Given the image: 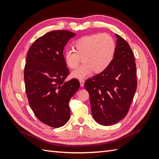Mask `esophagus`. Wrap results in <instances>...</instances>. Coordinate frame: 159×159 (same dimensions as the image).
I'll return each instance as SVG.
<instances>
[{
    "instance_id": "esophagus-1",
    "label": "esophagus",
    "mask_w": 159,
    "mask_h": 159,
    "mask_svg": "<svg viewBox=\"0 0 159 159\" xmlns=\"http://www.w3.org/2000/svg\"><path fill=\"white\" fill-rule=\"evenodd\" d=\"M80 86H81V87H84L85 81L84 80H80Z\"/></svg>"
}]
</instances>
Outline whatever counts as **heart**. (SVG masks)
<instances>
[{
    "label": "heart",
    "mask_w": 159,
    "mask_h": 159,
    "mask_svg": "<svg viewBox=\"0 0 159 159\" xmlns=\"http://www.w3.org/2000/svg\"><path fill=\"white\" fill-rule=\"evenodd\" d=\"M75 50L67 48L64 53L65 61L69 68L78 66L80 57L84 64L71 72V76L84 79L95 73H102L111 64L114 58L115 43L111 36L106 34H94L79 38L74 43Z\"/></svg>",
    "instance_id": "heart-1"
}]
</instances>
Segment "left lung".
Returning <instances> with one entry per match:
<instances>
[{"mask_svg": "<svg viewBox=\"0 0 159 159\" xmlns=\"http://www.w3.org/2000/svg\"><path fill=\"white\" fill-rule=\"evenodd\" d=\"M115 37L116 49L111 64L84 84L92 116L105 126L117 123L126 116L137 85L132 50L122 37L117 34Z\"/></svg>", "mask_w": 159, "mask_h": 159, "instance_id": "1", "label": "left lung"}]
</instances>
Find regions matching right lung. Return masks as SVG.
Wrapping results in <instances>:
<instances>
[{
	"label": "right lung",
	"mask_w": 159,
	"mask_h": 159,
	"mask_svg": "<svg viewBox=\"0 0 159 159\" xmlns=\"http://www.w3.org/2000/svg\"><path fill=\"white\" fill-rule=\"evenodd\" d=\"M75 36L68 30L50 32L38 38L27 54L24 74L28 102L36 117L52 127L69 121V102L80 86L76 79L65 81L70 71L63 50Z\"/></svg>",
	"instance_id": "right-lung-1"
}]
</instances>
